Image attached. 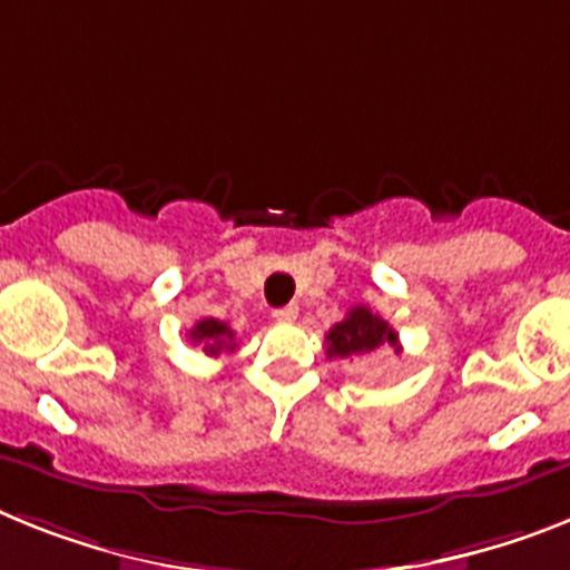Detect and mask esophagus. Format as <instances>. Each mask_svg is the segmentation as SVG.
I'll return each instance as SVG.
<instances>
[{
    "mask_svg": "<svg viewBox=\"0 0 570 570\" xmlns=\"http://www.w3.org/2000/svg\"><path fill=\"white\" fill-rule=\"evenodd\" d=\"M272 318H275V322H295V318H298V307H295V304H286V307L275 309Z\"/></svg>",
    "mask_w": 570,
    "mask_h": 570,
    "instance_id": "1",
    "label": "esophagus"
}]
</instances>
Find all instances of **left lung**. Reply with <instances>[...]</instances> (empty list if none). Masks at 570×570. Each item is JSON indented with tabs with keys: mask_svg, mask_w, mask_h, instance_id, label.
Instances as JSON below:
<instances>
[{
	"mask_svg": "<svg viewBox=\"0 0 570 570\" xmlns=\"http://www.w3.org/2000/svg\"><path fill=\"white\" fill-rule=\"evenodd\" d=\"M324 344H327L330 358L365 356V353L376 351L382 344H391L394 351H400L396 333L389 327V322L380 318L376 313H371L367 307H353L342 322L333 324L327 336H324Z\"/></svg>",
	"mask_w": 570,
	"mask_h": 570,
	"instance_id": "left-lung-1",
	"label": "left lung"
}]
</instances>
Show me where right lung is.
Segmentation results:
<instances>
[{
  "instance_id": "add662e5",
  "label": "right lung",
  "mask_w": 570,
  "mask_h": 570,
  "mask_svg": "<svg viewBox=\"0 0 570 570\" xmlns=\"http://www.w3.org/2000/svg\"><path fill=\"white\" fill-rule=\"evenodd\" d=\"M190 342L203 344L208 356H219V351H234V330L217 318H203L190 327Z\"/></svg>"
}]
</instances>
